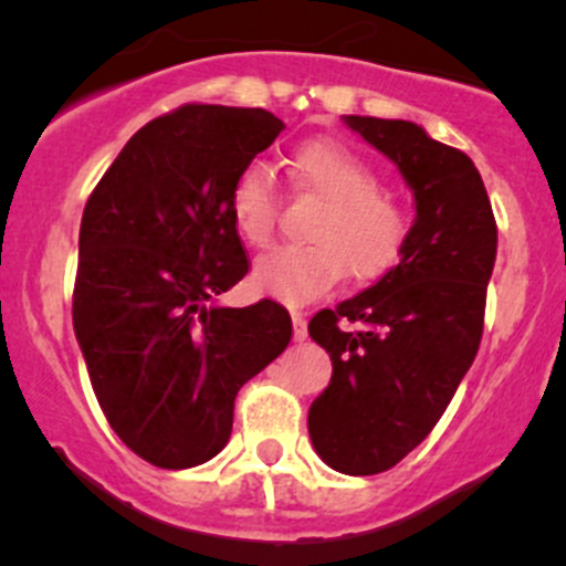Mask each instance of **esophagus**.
Masks as SVG:
<instances>
[{"label": "esophagus", "instance_id": "esophagus-1", "mask_svg": "<svg viewBox=\"0 0 566 566\" xmlns=\"http://www.w3.org/2000/svg\"><path fill=\"white\" fill-rule=\"evenodd\" d=\"M306 336H310V331H306V315H304V312L295 310L293 312V339L295 342H306Z\"/></svg>", "mask_w": 566, "mask_h": 566}]
</instances>
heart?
<instances>
[{
  "instance_id": "heart-1",
  "label": "heart",
  "mask_w": 566,
  "mask_h": 566,
  "mask_svg": "<svg viewBox=\"0 0 566 566\" xmlns=\"http://www.w3.org/2000/svg\"><path fill=\"white\" fill-rule=\"evenodd\" d=\"M298 191L323 199L312 219V243L276 249L254 265L262 295L306 304L331 293L350 273L373 284L397 268L410 241V213L399 199L380 191V177L353 150L334 139H310L290 156ZM276 182L265 167L249 164L230 186V213L238 235L256 249L271 247L279 227Z\"/></svg>"
}]
</instances>
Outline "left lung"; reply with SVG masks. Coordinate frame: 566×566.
<instances>
[{
  "instance_id": "obj_1",
  "label": "left lung",
  "mask_w": 566,
  "mask_h": 566,
  "mask_svg": "<svg viewBox=\"0 0 566 566\" xmlns=\"http://www.w3.org/2000/svg\"><path fill=\"white\" fill-rule=\"evenodd\" d=\"M345 123L397 164L416 199L399 265L310 319L334 364L310 408L312 447L334 471L373 476L430 436L476 358L499 227L482 175L458 147L408 119Z\"/></svg>"
}]
</instances>
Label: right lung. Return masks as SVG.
Listing matches in <instances>:
<instances>
[{"mask_svg": "<svg viewBox=\"0 0 566 566\" xmlns=\"http://www.w3.org/2000/svg\"><path fill=\"white\" fill-rule=\"evenodd\" d=\"M282 128L186 104L136 130L84 205L73 328L112 430L158 468L216 458L241 386L293 336L276 301L213 304L249 273L230 186Z\"/></svg>", "mask_w": 566, "mask_h": 566, "instance_id": "add662e5", "label": "right lung"}]
</instances>
